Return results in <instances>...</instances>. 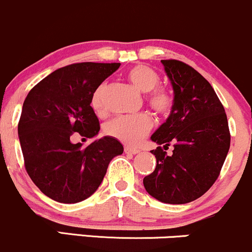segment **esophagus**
I'll use <instances>...</instances> for the list:
<instances>
[{
  "instance_id": "obj_1",
  "label": "esophagus",
  "mask_w": 252,
  "mask_h": 252,
  "mask_svg": "<svg viewBox=\"0 0 252 252\" xmlns=\"http://www.w3.org/2000/svg\"><path fill=\"white\" fill-rule=\"evenodd\" d=\"M125 152H126V154H129V155H137V154H139L140 151L138 149H133V148H129V146H126Z\"/></svg>"
}]
</instances>
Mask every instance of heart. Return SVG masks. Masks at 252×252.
Masks as SVG:
<instances>
[{"label": "heart", "instance_id": "obj_1", "mask_svg": "<svg viewBox=\"0 0 252 252\" xmlns=\"http://www.w3.org/2000/svg\"><path fill=\"white\" fill-rule=\"evenodd\" d=\"M127 80L134 88L141 93H149L148 102L151 108L158 113H166L172 106L171 95L163 88H157L159 76L146 65H135L126 72ZM107 83H102L95 90L92 98V106L96 112L102 111L104 107ZM152 128V120L148 114L121 115L108 121L106 132L128 145H137L144 139Z\"/></svg>", "mask_w": 252, "mask_h": 252}]
</instances>
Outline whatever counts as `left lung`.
<instances>
[{
    "mask_svg": "<svg viewBox=\"0 0 252 252\" xmlns=\"http://www.w3.org/2000/svg\"><path fill=\"white\" fill-rule=\"evenodd\" d=\"M174 90L170 115L151 135L158 148L156 168L144 177L146 191L158 201L182 205L194 201L219 176L228 149L230 131L224 106L205 77L175 59L160 61ZM174 143L168 157L166 148Z\"/></svg>",
    "mask_w": 252,
    "mask_h": 252,
    "instance_id": "left-lung-1",
    "label": "left lung"
}]
</instances>
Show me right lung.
Returning a JSON list of instances; mask_svg holds the SVG:
<instances>
[{"instance_id": "1", "label": "right lung", "mask_w": 252, "mask_h": 252, "mask_svg": "<svg viewBox=\"0 0 252 252\" xmlns=\"http://www.w3.org/2000/svg\"><path fill=\"white\" fill-rule=\"evenodd\" d=\"M120 63H77L50 73L28 93L18 126L25 166L50 199L76 203L98 188L108 164L124 152L114 137L96 139L86 149L73 144L75 132L94 138L100 124L93 95Z\"/></svg>"}]
</instances>
